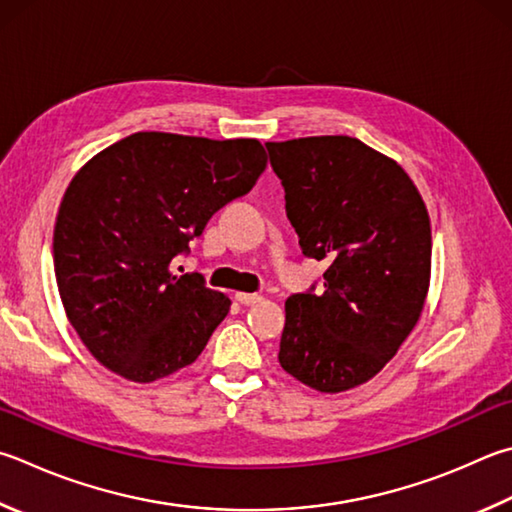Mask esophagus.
I'll return each mask as SVG.
<instances>
[{
    "instance_id": "obj_1",
    "label": "esophagus",
    "mask_w": 512,
    "mask_h": 512,
    "mask_svg": "<svg viewBox=\"0 0 512 512\" xmlns=\"http://www.w3.org/2000/svg\"><path fill=\"white\" fill-rule=\"evenodd\" d=\"M235 300H237L239 304L248 306V304H257V302H262V295H257V293H235Z\"/></svg>"
}]
</instances>
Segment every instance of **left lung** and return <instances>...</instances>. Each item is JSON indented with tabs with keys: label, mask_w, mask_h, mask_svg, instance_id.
Masks as SVG:
<instances>
[{
	"label": "left lung",
	"mask_w": 512,
	"mask_h": 512,
	"mask_svg": "<svg viewBox=\"0 0 512 512\" xmlns=\"http://www.w3.org/2000/svg\"><path fill=\"white\" fill-rule=\"evenodd\" d=\"M304 257L322 291L286 300L280 365L336 394L367 383L410 336L430 286V217L401 165L358 138L266 143Z\"/></svg>",
	"instance_id": "obj_1"
}]
</instances>
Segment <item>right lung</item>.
Masks as SVG:
<instances>
[{
  "instance_id": "obj_1",
  "label": "right lung",
  "mask_w": 512,
  "mask_h": 512,
  "mask_svg": "<svg viewBox=\"0 0 512 512\" xmlns=\"http://www.w3.org/2000/svg\"><path fill=\"white\" fill-rule=\"evenodd\" d=\"M264 167L255 138L136 132L73 176L55 219L53 268L69 322L98 362L152 383L199 358L230 300L201 273L172 268Z\"/></svg>"
}]
</instances>
